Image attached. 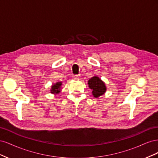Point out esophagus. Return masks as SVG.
<instances>
[{
    "instance_id": "1",
    "label": "esophagus",
    "mask_w": 158,
    "mask_h": 158,
    "mask_svg": "<svg viewBox=\"0 0 158 158\" xmlns=\"http://www.w3.org/2000/svg\"><path fill=\"white\" fill-rule=\"evenodd\" d=\"M73 78H74V80H78V79H79V76H78V75H74Z\"/></svg>"
}]
</instances>
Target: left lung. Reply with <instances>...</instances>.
I'll return each instance as SVG.
<instances>
[{
	"instance_id": "1",
	"label": "left lung",
	"mask_w": 158,
	"mask_h": 158,
	"mask_svg": "<svg viewBox=\"0 0 158 158\" xmlns=\"http://www.w3.org/2000/svg\"><path fill=\"white\" fill-rule=\"evenodd\" d=\"M88 86L92 90V95L95 98H99L106 92V84L98 76H94L88 80Z\"/></svg>"
}]
</instances>
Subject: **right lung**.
<instances>
[{"label": "right lung", "mask_w": 158, "mask_h": 158, "mask_svg": "<svg viewBox=\"0 0 158 158\" xmlns=\"http://www.w3.org/2000/svg\"><path fill=\"white\" fill-rule=\"evenodd\" d=\"M62 85V82H56V84H53L51 86V94H59L60 92V87Z\"/></svg>", "instance_id": "add662e5"}]
</instances>
